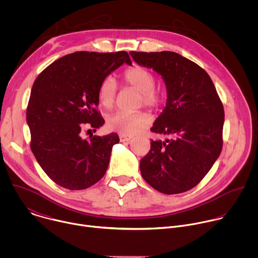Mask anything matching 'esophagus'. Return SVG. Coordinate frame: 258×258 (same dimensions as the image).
<instances>
[{"label":"esophagus","mask_w":258,"mask_h":258,"mask_svg":"<svg viewBox=\"0 0 258 258\" xmlns=\"http://www.w3.org/2000/svg\"><path fill=\"white\" fill-rule=\"evenodd\" d=\"M133 138L130 136H124V135H120L119 136V140L121 143H128Z\"/></svg>","instance_id":"1"}]
</instances>
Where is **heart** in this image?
I'll list each match as a JSON object with an SVG mask.
<instances>
[{"instance_id":"heart-1","label":"heart","mask_w":258,"mask_h":258,"mask_svg":"<svg viewBox=\"0 0 258 258\" xmlns=\"http://www.w3.org/2000/svg\"><path fill=\"white\" fill-rule=\"evenodd\" d=\"M123 79L127 85L140 92L139 105L150 108H157L161 104L162 96L155 86V77L145 67L134 66L124 72ZM117 94V85L112 77L105 78L98 88V100L106 108H112ZM151 121L149 114L142 111L125 112L117 111L107 119V126L110 131L124 136H133L144 130Z\"/></svg>"}]
</instances>
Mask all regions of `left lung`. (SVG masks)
I'll return each mask as SVG.
<instances>
[{"mask_svg":"<svg viewBox=\"0 0 258 258\" xmlns=\"http://www.w3.org/2000/svg\"><path fill=\"white\" fill-rule=\"evenodd\" d=\"M140 66L161 76L166 105L151 131L168 137L151 140L141 159L143 178L160 193L191 190L210 170L223 148L225 111L207 72L193 61L170 52H130Z\"/></svg>","mask_w":258,"mask_h":258,"instance_id":"obj_1","label":"left lung"}]
</instances>
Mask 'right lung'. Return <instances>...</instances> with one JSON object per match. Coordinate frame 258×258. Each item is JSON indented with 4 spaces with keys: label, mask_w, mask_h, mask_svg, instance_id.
I'll list each match as a JSON object with an SVG mask.
<instances>
[{
    "label": "right lung",
    "mask_w": 258,
    "mask_h": 258,
    "mask_svg": "<svg viewBox=\"0 0 258 258\" xmlns=\"http://www.w3.org/2000/svg\"><path fill=\"white\" fill-rule=\"evenodd\" d=\"M128 54L76 52L44 69L33 83L26 110L31 151L47 175L69 190H84L105 174L118 135L90 136L82 132L104 124L96 107L101 82ZM90 131V130H89Z\"/></svg>",
    "instance_id": "1"
}]
</instances>
